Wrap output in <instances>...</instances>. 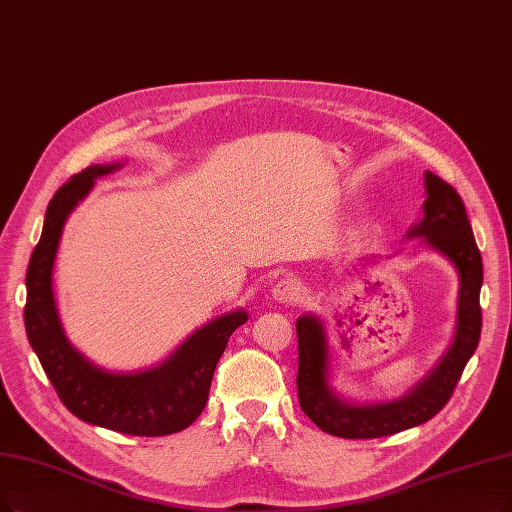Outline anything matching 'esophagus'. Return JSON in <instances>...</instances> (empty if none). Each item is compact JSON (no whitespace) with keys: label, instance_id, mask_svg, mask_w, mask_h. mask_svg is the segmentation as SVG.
I'll use <instances>...</instances> for the list:
<instances>
[{"label":"esophagus","instance_id":"1","mask_svg":"<svg viewBox=\"0 0 512 512\" xmlns=\"http://www.w3.org/2000/svg\"><path fill=\"white\" fill-rule=\"evenodd\" d=\"M273 298L283 304H294L300 298V285L294 279H281L273 285Z\"/></svg>","mask_w":512,"mask_h":512}]
</instances>
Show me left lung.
I'll return each mask as SVG.
<instances>
[{"mask_svg":"<svg viewBox=\"0 0 512 512\" xmlns=\"http://www.w3.org/2000/svg\"><path fill=\"white\" fill-rule=\"evenodd\" d=\"M424 218L407 231V237H424L433 250L454 264L460 277L456 336L435 370L422 378L410 393L384 403H349L340 399L327 382L330 344L325 327L315 315L296 321L298 334V401L323 433L342 439H376L405 431L431 420L443 410L473 357L481 336L479 292L483 283V262L470 227L462 197L452 185L424 174Z\"/></svg>","mask_w":512,"mask_h":512,"instance_id":"left-lung-1","label":"left lung"}]
</instances>
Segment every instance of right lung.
<instances>
[{"label": "right lung", "mask_w": 512, "mask_h": 512, "mask_svg": "<svg viewBox=\"0 0 512 512\" xmlns=\"http://www.w3.org/2000/svg\"><path fill=\"white\" fill-rule=\"evenodd\" d=\"M119 168L88 166L60 187L46 210L42 239L27 269V338L67 410L88 424L136 437L185 431L208 403L210 384L231 334L248 321L245 311L222 315L191 334L153 370L117 374L90 363L67 340L52 292V271L63 227L94 180Z\"/></svg>", "instance_id": "add662e5"}]
</instances>
